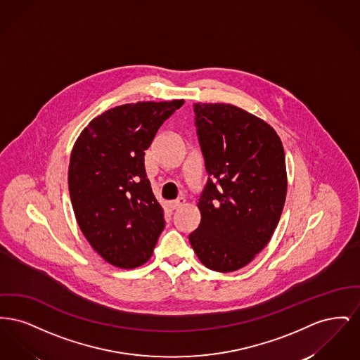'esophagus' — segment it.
I'll use <instances>...</instances> for the list:
<instances>
[{
  "label": "esophagus",
  "mask_w": 360,
  "mask_h": 360,
  "mask_svg": "<svg viewBox=\"0 0 360 360\" xmlns=\"http://www.w3.org/2000/svg\"><path fill=\"white\" fill-rule=\"evenodd\" d=\"M185 204V198H176V200H174L172 202H169V206H170V209L172 210H175V209H178V207H181V206Z\"/></svg>",
  "instance_id": "obj_1"
}]
</instances>
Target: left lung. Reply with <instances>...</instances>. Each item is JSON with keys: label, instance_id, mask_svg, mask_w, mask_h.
<instances>
[{"label": "left lung", "instance_id": "left-lung-1", "mask_svg": "<svg viewBox=\"0 0 360 360\" xmlns=\"http://www.w3.org/2000/svg\"><path fill=\"white\" fill-rule=\"evenodd\" d=\"M207 181L201 223L188 235L201 263L219 273L248 264L271 239L286 200L283 146L274 129L229 103H194Z\"/></svg>", "mask_w": 360, "mask_h": 360}]
</instances>
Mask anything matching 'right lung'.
Segmentation results:
<instances>
[{"label":"right lung","mask_w":360,"mask_h":360,"mask_svg":"<svg viewBox=\"0 0 360 360\" xmlns=\"http://www.w3.org/2000/svg\"><path fill=\"white\" fill-rule=\"evenodd\" d=\"M184 103L116 106L90 121L74 144L69 190L75 219L90 245L116 267L144 264L165 228L144 151Z\"/></svg>","instance_id":"obj_1"}]
</instances>
